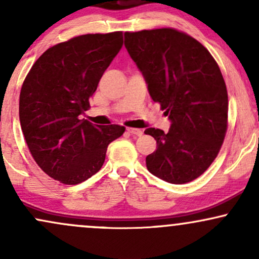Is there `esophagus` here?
Here are the masks:
<instances>
[{"mask_svg": "<svg viewBox=\"0 0 259 259\" xmlns=\"http://www.w3.org/2000/svg\"><path fill=\"white\" fill-rule=\"evenodd\" d=\"M127 133L132 134V135L135 136H141L142 135V130L141 129H134V127H127Z\"/></svg>", "mask_w": 259, "mask_h": 259, "instance_id": "34e87169", "label": "esophagus"}]
</instances>
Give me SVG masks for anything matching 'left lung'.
<instances>
[{
    "label": "left lung",
    "instance_id": "obj_1",
    "mask_svg": "<svg viewBox=\"0 0 259 259\" xmlns=\"http://www.w3.org/2000/svg\"><path fill=\"white\" fill-rule=\"evenodd\" d=\"M124 36L150 96L171 121L167 133L145 130L157 141L146 157L148 171L170 184L195 180L215 159L227 133L228 92L221 69L203 45L175 29Z\"/></svg>",
    "mask_w": 259,
    "mask_h": 259
}]
</instances>
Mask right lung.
<instances>
[{
	"label": "right lung",
	"instance_id": "add662e5",
	"mask_svg": "<svg viewBox=\"0 0 259 259\" xmlns=\"http://www.w3.org/2000/svg\"><path fill=\"white\" fill-rule=\"evenodd\" d=\"M121 46V31L73 37L45 51L23 82L19 120L26 145L38 167L62 184L96 174L108 145L125 132L79 118Z\"/></svg>",
	"mask_w": 259,
	"mask_h": 259
}]
</instances>
